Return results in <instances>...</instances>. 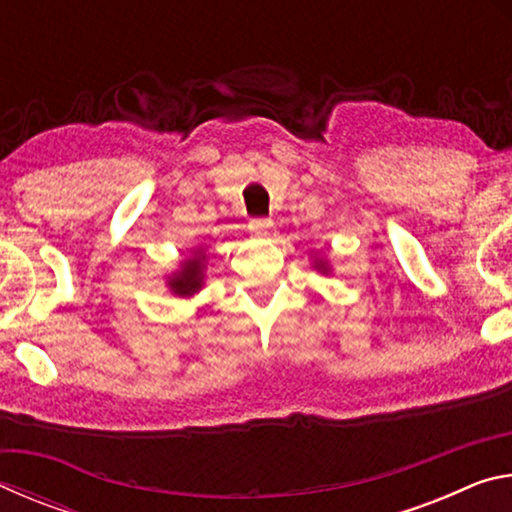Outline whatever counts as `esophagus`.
I'll list each match as a JSON object with an SVG mask.
<instances>
[{
    "label": "esophagus",
    "instance_id": "34e87169",
    "mask_svg": "<svg viewBox=\"0 0 512 512\" xmlns=\"http://www.w3.org/2000/svg\"><path fill=\"white\" fill-rule=\"evenodd\" d=\"M271 228H273L271 219H253L248 223V230L253 232V235H259V237H266L268 232H271Z\"/></svg>",
    "mask_w": 512,
    "mask_h": 512
}]
</instances>
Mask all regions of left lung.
<instances>
[{
	"label": "left lung",
	"mask_w": 512,
	"mask_h": 512,
	"mask_svg": "<svg viewBox=\"0 0 512 512\" xmlns=\"http://www.w3.org/2000/svg\"><path fill=\"white\" fill-rule=\"evenodd\" d=\"M314 268H316V271H320V273H327L329 271V266H327V262H323V259H316Z\"/></svg>",
	"instance_id": "left-lung-1"
}]
</instances>
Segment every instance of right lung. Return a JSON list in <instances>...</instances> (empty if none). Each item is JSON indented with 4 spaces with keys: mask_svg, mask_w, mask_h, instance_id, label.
I'll list each match as a JSON object with an SVG mask.
<instances>
[{
    "mask_svg": "<svg viewBox=\"0 0 512 512\" xmlns=\"http://www.w3.org/2000/svg\"><path fill=\"white\" fill-rule=\"evenodd\" d=\"M203 262H205L203 250L196 248L194 257L185 259V262L180 264V271H176L169 277L171 293H176V296H180V298H189V296H194L196 291H201L203 268H205Z\"/></svg>",
    "mask_w": 512,
    "mask_h": 512,
    "instance_id": "1",
    "label": "right lung"
}]
</instances>
